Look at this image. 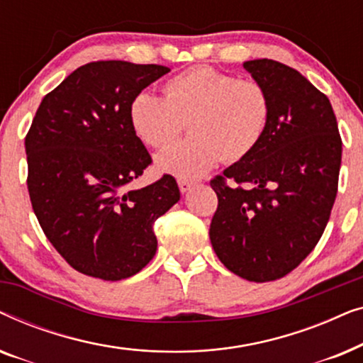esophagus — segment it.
I'll use <instances>...</instances> for the list:
<instances>
[{
    "instance_id": "esophagus-1",
    "label": "esophagus",
    "mask_w": 363,
    "mask_h": 363,
    "mask_svg": "<svg viewBox=\"0 0 363 363\" xmlns=\"http://www.w3.org/2000/svg\"><path fill=\"white\" fill-rule=\"evenodd\" d=\"M195 180H188V178H178V186H180L182 193H186L191 186H195Z\"/></svg>"
}]
</instances>
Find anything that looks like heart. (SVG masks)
<instances>
[{"mask_svg":"<svg viewBox=\"0 0 363 363\" xmlns=\"http://www.w3.org/2000/svg\"><path fill=\"white\" fill-rule=\"evenodd\" d=\"M165 97L142 91L128 106L135 135L148 147L162 148L185 130L193 135L155 157L160 172L180 178L200 177L218 162H240L264 137L271 99L255 79L211 66L186 69L163 86Z\"/></svg>","mask_w":363,"mask_h":363,"instance_id":"b5f03b06","label":"heart"}]
</instances>
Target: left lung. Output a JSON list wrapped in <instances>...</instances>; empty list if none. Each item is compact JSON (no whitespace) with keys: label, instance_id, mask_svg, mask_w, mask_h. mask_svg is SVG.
Segmentation results:
<instances>
[{"label":"left lung","instance_id":"1","mask_svg":"<svg viewBox=\"0 0 363 363\" xmlns=\"http://www.w3.org/2000/svg\"><path fill=\"white\" fill-rule=\"evenodd\" d=\"M242 67L266 87L271 117L259 145L210 182L218 196L210 240L231 272L269 282L319 242L337 196L342 138L329 99L301 72L272 59Z\"/></svg>","mask_w":363,"mask_h":363}]
</instances>
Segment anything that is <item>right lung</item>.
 <instances>
[{
  "mask_svg": "<svg viewBox=\"0 0 363 363\" xmlns=\"http://www.w3.org/2000/svg\"><path fill=\"white\" fill-rule=\"evenodd\" d=\"M167 72L157 64H84L44 96L24 138L34 215L82 274L121 281L142 271L157 251L153 223L180 200L172 175L128 188L152 163L128 106Z\"/></svg>",
  "mask_w": 363,
  "mask_h": 363,
  "instance_id": "add662e5",
  "label": "right lung"
}]
</instances>
